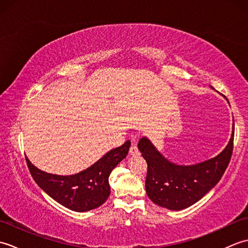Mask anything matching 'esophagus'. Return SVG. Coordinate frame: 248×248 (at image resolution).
I'll return each instance as SVG.
<instances>
[{"mask_svg": "<svg viewBox=\"0 0 248 248\" xmlns=\"http://www.w3.org/2000/svg\"><path fill=\"white\" fill-rule=\"evenodd\" d=\"M129 154H130L131 155H140V151H139V149H138V147H136L135 145L131 146Z\"/></svg>", "mask_w": 248, "mask_h": 248, "instance_id": "1", "label": "esophagus"}]
</instances>
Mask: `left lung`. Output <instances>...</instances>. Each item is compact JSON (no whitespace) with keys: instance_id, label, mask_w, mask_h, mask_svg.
Listing matches in <instances>:
<instances>
[{"instance_id":"left-lung-1","label":"left lung","mask_w":248,"mask_h":248,"mask_svg":"<svg viewBox=\"0 0 248 248\" xmlns=\"http://www.w3.org/2000/svg\"><path fill=\"white\" fill-rule=\"evenodd\" d=\"M234 121L228 145L217 156L193 165H178L167 160L146 136L139 150L147 162L146 193L155 204L182 210L202 199L217 186L227 168L233 149Z\"/></svg>"}]
</instances>
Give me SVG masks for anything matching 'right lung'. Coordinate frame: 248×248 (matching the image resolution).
<instances>
[{
	"label": "right lung",
	"instance_id": "obj_1",
	"mask_svg": "<svg viewBox=\"0 0 248 248\" xmlns=\"http://www.w3.org/2000/svg\"><path fill=\"white\" fill-rule=\"evenodd\" d=\"M131 141L109 150L92 166L76 175L60 176L40 170L25 156L31 177L55 202L76 212H86L103 204L109 196V173L127 156Z\"/></svg>",
	"mask_w": 248,
	"mask_h": 248
}]
</instances>
